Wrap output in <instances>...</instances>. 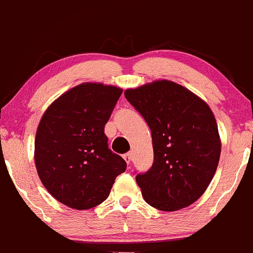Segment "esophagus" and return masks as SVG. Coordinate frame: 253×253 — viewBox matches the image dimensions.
<instances>
[{
	"instance_id": "obj_1",
	"label": "esophagus",
	"mask_w": 253,
	"mask_h": 253,
	"mask_svg": "<svg viewBox=\"0 0 253 253\" xmlns=\"http://www.w3.org/2000/svg\"><path fill=\"white\" fill-rule=\"evenodd\" d=\"M124 159H125V161L127 162V164H131L132 159H133V154H132L131 151H129V153L125 154V155H124Z\"/></svg>"
}]
</instances>
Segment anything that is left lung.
Returning <instances> with one entry per match:
<instances>
[{
  "instance_id": "8db88e82",
  "label": "left lung",
  "mask_w": 253,
  "mask_h": 253,
  "mask_svg": "<svg viewBox=\"0 0 253 253\" xmlns=\"http://www.w3.org/2000/svg\"><path fill=\"white\" fill-rule=\"evenodd\" d=\"M125 97L151 129L153 166L135 177L144 200L161 211L194 204L216 173L222 149L211 108L169 80L128 88Z\"/></svg>"
}]
</instances>
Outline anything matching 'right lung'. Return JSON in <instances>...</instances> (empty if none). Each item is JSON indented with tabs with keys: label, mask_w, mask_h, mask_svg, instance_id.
I'll list each match as a JSON object with an SVG mask.
<instances>
[{
	"label": "right lung",
	"mask_w": 253,
	"mask_h": 253,
	"mask_svg": "<svg viewBox=\"0 0 253 253\" xmlns=\"http://www.w3.org/2000/svg\"><path fill=\"white\" fill-rule=\"evenodd\" d=\"M122 88L84 82L63 93L40 120L35 165L43 187L74 210L92 209L110 194L127 164L108 147L104 127Z\"/></svg>",
	"instance_id": "right-lung-1"
}]
</instances>
